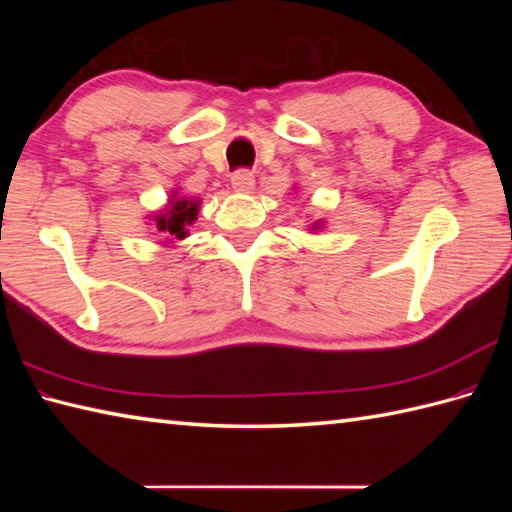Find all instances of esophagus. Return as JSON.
I'll return each instance as SVG.
<instances>
[{"mask_svg":"<svg viewBox=\"0 0 512 512\" xmlns=\"http://www.w3.org/2000/svg\"><path fill=\"white\" fill-rule=\"evenodd\" d=\"M231 184H233V189L237 193H250V191L255 189V178H253V173L242 169V171H235L233 173Z\"/></svg>","mask_w":512,"mask_h":512,"instance_id":"1","label":"esophagus"}]
</instances>
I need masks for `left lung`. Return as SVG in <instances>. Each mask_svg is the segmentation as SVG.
I'll use <instances>...</instances> for the list:
<instances>
[{
	"mask_svg": "<svg viewBox=\"0 0 512 512\" xmlns=\"http://www.w3.org/2000/svg\"><path fill=\"white\" fill-rule=\"evenodd\" d=\"M319 226H321V222H314V224H312L310 228H314V231H317V228H319Z\"/></svg>",
	"mask_w": 512,
	"mask_h": 512,
	"instance_id": "1",
	"label": "left lung"
}]
</instances>
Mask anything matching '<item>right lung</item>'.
I'll use <instances>...</instances> for the list:
<instances>
[{"instance_id": "obj_1", "label": "right lung", "mask_w": 512, "mask_h": 512, "mask_svg": "<svg viewBox=\"0 0 512 512\" xmlns=\"http://www.w3.org/2000/svg\"><path fill=\"white\" fill-rule=\"evenodd\" d=\"M198 209H200L198 200L178 198V195L173 193L165 209L151 215L149 220H151V226H154L162 237L184 239L189 235V226L198 220Z\"/></svg>"}]
</instances>
